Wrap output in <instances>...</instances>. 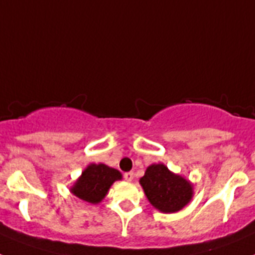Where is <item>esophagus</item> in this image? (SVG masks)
Returning <instances> with one entry per match:
<instances>
[{"label": "esophagus", "instance_id": "1", "mask_svg": "<svg viewBox=\"0 0 255 255\" xmlns=\"http://www.w3.org/2000/svg\"><path fill=\"white\" fill-rule=\"evenodd\" d=\"M124 177H125L126 181H132L134 180V172H125Z\"/></svg>", "mask_w": 255, "mask_h": 255}]
</instances>
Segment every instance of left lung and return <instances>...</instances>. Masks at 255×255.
I'll list each match as a JSON object with an SVG mask.
<instances>
[{"label":"left lung","mask_w":255,"mask_h":255,"mask_svg":"<svg viewBox=\"0 0 255 255\" xmlns=\"http://www.w3.org/2000/svg\"><path fill=\"white\" fill-rule=\"evenodd\" d=\"M149 203L163 213H175L193 198L191 182L171 172L163 163L150 164L139 180Z\"/></svg>","instance_id":"8db88e82"}]
</instances>
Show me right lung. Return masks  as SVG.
<instances>
[{
    "label": "right lung",
    "instance_id": "obj_1",
    "mask_svg": "<svg viewBox=\"0 0 255 255\" xmlns=\"http://www.w3.org/2000/svg\"><path fill=\"white\" fill-rule=\"evenodd\" d=\"M121 177L120 171L103 163H91L83 171L82 176L76 180L70 191L88 203L97 204L102 202L112 184L116 180H121Z\"/></svg>",
    "mask_w": 255,
    "mask_h": 255
}]
</instances>
